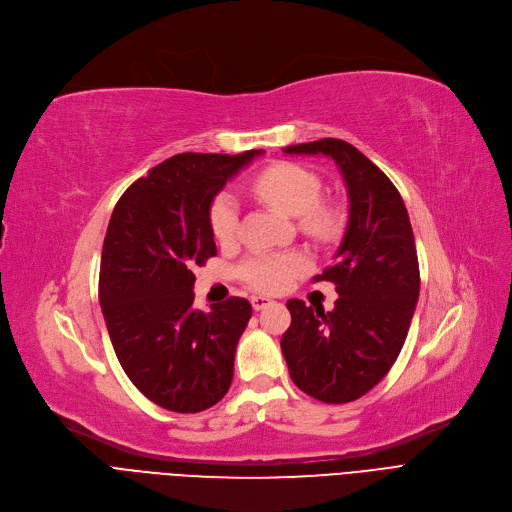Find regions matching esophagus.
Masks as SVG:
<instances>
[{"label":"esophagus","mask_w":512,"mask_h":512,"mask_svg":"<svg viewBox=\"0 0 512 512\" xmlns=\"http://www.w3.org/2000/svg\"><path fill=\"white\" fill-rule=\"evenodd\" d=\"M273 304V299H268V297H264V295H254L252 297V308L258 312V310H264L266 306H270Z\"/></svg>","instance_id":"1"}]
</instances>
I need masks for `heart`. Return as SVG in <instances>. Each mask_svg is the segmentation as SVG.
I'll list each match as a JSON object with an SVG mask.
<instances>
[{
	"label": "heart",
	"mask_w": 512,
	"mask_h": 512,
	"mask_svg": "<svg viewBox=\"0 0 512 512\" xmlns=\"http://www.w3.org/2000/svg\"><path fill=\"white\" fill-rule=\"evenodd\" d=\"M320 179L310 169L295 163H275L262 169L252 182V192L289 217H302L306 229L328 233L337 213L320 200ZM210 231L221 244H231L239 229V204L231 192H221L208 208ZM308 270L302 252H258L239 264V277L250 287L266 293L287 289Z\"/></svg>",
	"instance_id": "heart-1"
}]
</instances>
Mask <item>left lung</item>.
Instances as JSON below:
<instances>
[{
  "label": "left lung",
  "instance_id": "8db88e82",
  "mask_svg": "<svg viewBox=\"0 0 512 512\" xmlns=\"http://www.w3.org/2000/svg\"><path fill=\"white\" fill-rule=\"evenodd\" d=\"M324 155L337 165L349 219L335 262L314 281L335 283V310L289 299L281 339L289 376L322 403L364 397L397 362L419 297V264L405 202L393 182L359 150L337 138L283 148Z\"/></svg>",
  "mask_w": 512,
  "mask_h": 512
}]
</instances>
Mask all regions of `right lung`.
<instances>
[{"instance_id":"1","label":"right lung","mask_w":512,"mask_h":512,"mask_svg":"<svg viewBox=\"0 0 512 512\" xmlns=\"http://www.w3.org/2000/svg\"><path fill=\"white\" fill-rule=\"evenodd\" d=\"M258 155H175L136 179L113 208L99 302L119 364L163 409L204 411L231 386L252 306L229 297L208 314L194 310L192 268L217 256L210 202Z\"/></svg>"}]
</instances>
